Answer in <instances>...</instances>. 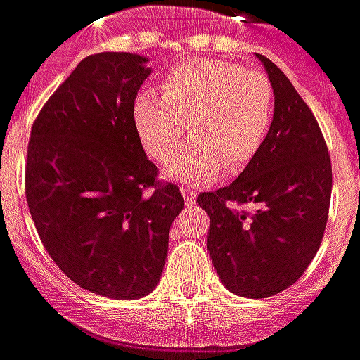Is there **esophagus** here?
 <instances>
[{
  "mask_svg": "<svg viewBox=\"0 0 360 360\" xmlns=\"http://www.w3.org/2000/svg\"><path fill=\"white\" fill-rule=\"evenodd\" d=\"M181 195H183V199H185V205H193L195 199H197V193L189 187H181Z\"/></svg>",
  "mask_w": 360,
  "mask_h": 360,
  "instance_id": "obj_1",
  "label": "esophagus"
}]
</instances>
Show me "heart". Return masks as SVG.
I'll use <instances>...</instances> for the list:
<instances>
[{"mask_svg": "<svg viewBox=\"0 0 360 360\" xmlns=\"http://www.w3.org/2000/svg\"><path fill=\"white\" fill-rule=\"evenodd\" d=\"M131 120L143 149L165 160L186 133L193 138L163 165L167 179L207 185L224 169L240 171L262 149L274 120V90L258 70L212 58H191L171 68L163 96L139 92Z\"/></svg>", "mask_w": 360, "mask_h": 360, "instance_id": "1", "label": "heart"}]
</instances>
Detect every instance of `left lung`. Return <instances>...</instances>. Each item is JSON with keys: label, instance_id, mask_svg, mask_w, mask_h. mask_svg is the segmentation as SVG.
Instances as JSON below:
<instances>
[{"label": "left lung", "instance_id": "left-lung-1", "mask_svg": "<svg viewBox=\"0 0 360 360\" xmlns=\"http://www.w3.org/2000/svg\"><path fill=\"white\" fill-rule=\"evenodd\" d=\"M274 90V120L260 153L229 187L199 195L209 212L207 248L229 292L270 297L297 282L323 238L331 160L309 106L270 58L256 53ZM229 202H254V215Z\"/></svg>", "mask_w": 360, "mask_h": 360}]
</instances>
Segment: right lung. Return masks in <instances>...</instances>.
Here are the masks:
<instances>
[{
    "label": "right lung",
    "mask_w": 360,
    "mask_h": 360,
    "mask_svg": "<svg viewBox=\"0 0 360 360\" xmlns=\"http://www.w3.org/2000/svg\"><path fill=\"white\" fill-rule=\"evenodd\" d=\"M149 58L80 60L39 112L27 148L25 195L49 256L88 292L138 300L160 282L179 187L160 185L131 106Z\"/></svg>",
    "instance_id": "add662e5"
}]
</instances>
